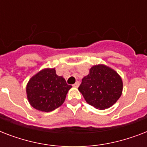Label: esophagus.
Instances as JSON below:
<instances>
[{"instance_id":"esophagus-1","label":"esophagus","mask_w":147,"mask_h":147,"mask_svg":"<svg viewBox=\"0 0 147 147\" xmlns=\"http://www.w3.org/2000/svg\"><path fill=\"white\" fill-rule=\"evenodd\" d=\"M72 86L75 88H78V86H79V82H76L73 85H72Z\"/></svg>"}]
</instances>
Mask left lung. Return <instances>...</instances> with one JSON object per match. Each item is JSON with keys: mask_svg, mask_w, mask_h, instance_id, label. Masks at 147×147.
Wrapping results in <instances>:
<instances>
[{"mask_svg": "<svg viewBox=\"0 0 147 147\" xmlns=\"http://www.w3.org/2000/svg\"><path fill=\"white\" fill-rule=\"evenodd\" d=\"M78 91L88 104L97 109L111 107L118 100L123 91L121 76L105 65H94L89 74L82 80Z\"/></svg>", "mask_w": 147, "mask_h": 147, "instance_id": "obj_1", "label": "left lung"}]
</instances>
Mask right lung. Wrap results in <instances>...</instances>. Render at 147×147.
Wrapping results in <instances>:
<instances>
[{
  "instance_id": "right-lung-1",
  "label": "right lung",
  "mask_w": 147,
  "mask_h": 147,
  "mask_svg": "<svg viewBox=\"0 0 147 147\" xmlns=\"http://www.w3.org/2000/svg\"><path fill=\"white\" fill-rule=\"evenodd\" d=\"M71 88L55 69H45L30 79L26 94L30 105L41 111L49 112L61 106Z\"/></svg>"
}]
</instances>
